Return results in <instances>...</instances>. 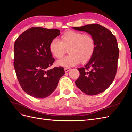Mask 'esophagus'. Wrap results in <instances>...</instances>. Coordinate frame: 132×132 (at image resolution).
<instances>
[{
    "label": "esophagus",
    "instance_id": "1",
    "mask_svg": "<svg viewBox=\"0 0 132 132\" xmlns=\"http://www.w3.org/2000/svg\"><path fill=\"white\" fill-rule=\"evenodd\" d=\"M70 70V69L69 68H64V71H65V73L68 72V71H69Z\"/></svg>",
    "mask_w": 132,
    "mask_h": 132
}]
</instances>
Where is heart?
<instances>
[{"label": "heart", "mask_w": 132, "mask_h": 132, "mask_svg": "<svg viewBox=\"0 0 132 132\" xmlns=\"http://www.w3.org/2000/svg\"><path fill=\"white\" fill-rule=\"evenodd\" d=\"M67 48L69 54L58 61V65L67 68L77 65L80 62L85 64L90 61L95 52L94 38L88 34L69 30L62 35L61 41L55 38L49 45L51 54L57 58H62Z\"/></svg>", "instance_id": "b5f03b06"}]
</instances>
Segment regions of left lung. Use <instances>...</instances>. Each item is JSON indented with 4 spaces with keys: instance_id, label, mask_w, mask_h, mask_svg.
I'll return each instance as SVG.
<instances>
[{
    "instance_id": "left-lung-1",
    "label": "left lung",
    "mask_w": 132,
    "mask_h": 132,
    "mask_svg": "<svg viewBox=\"0 0 132 132\" xmlns=\"http://www.w3.org/2000/svg\"><path fill=\"white\" fill-rule=\"evenodd\" d=\"M73 28L89 34L95 42L93 57L84 67L78 69L80 76L75 84L87 95L100 94L111 85L116 74L119 56L116 38L110 30L98 24Z\"/></svg>"
}]
</instances>
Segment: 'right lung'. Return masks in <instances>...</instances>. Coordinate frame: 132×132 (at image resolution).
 Returning a JSON list of instances; mask_svg holds the SVG:
<instances>
[{
  "label": "right lung",
  "instance_id": "obj_1",
  "mask_svg": "<svg viewBox=\"0 0 132 132\" xmlns=\"http://www.w3.org/2000/svg\"><path fill=\"white\" fill-rule=\"evenodd\" d=\"M60 35L58 29L34 27L23 32L14 43V66L22 90L34 97L49 96L65 74L63 67H54L49 45Z\"/></svg>",
  "mask_w": 132,
  "mask_h": 132
}]
</instances>
